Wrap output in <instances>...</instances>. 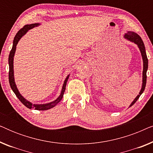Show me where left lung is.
<instances>
[{
	"label": "left lung",
	"instance_id": "8db88e82",
	"mask_svg": "<svg viewBox=\"0 0 153 153\" xmlns=\"http://www.w3.org/2000/svg\"><path fill=\"white\" fill-rule=\"evenodd\" d=\"M124 37L125 39H127V40L131 42H134L139 47V49L141 51L142 59H143V79H142V86L141 89L140 91L139 95H138L134 101L131 102L130 105H129V107H130L134 104L137 101L138 99H139L140 96L141 95V94L143 93L144 90H145L146 88V79H147V76H146V72H147L148 68V60L147 58V55H146V48L145 46H144L143 42L142 40L141 37L139 36V35L137 34V33L134 32H132V31H128L127 33H125L124 35Z\"/></svg>",
	"mask_w": 153,
	"mask_h": 153
}]
</instances>
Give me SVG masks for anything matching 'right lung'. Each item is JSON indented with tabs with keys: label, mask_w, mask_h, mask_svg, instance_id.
<instances>
[{
	"label": "right lung",
	"mask_w": 153,
	"mask_h": 153,
	"mask_svg": "<svg viewBox=\"0 0 153 153\" xmlns=\"http://www.w3.org/2000/svg\"><path fill=\"white\" fill-rule=\"evenodd\" d=\"M40 24H39V23H35V24L26 25V26H24V28H22L21 30L18 31V33H16L15 37H14V40H13V45H12V50L10 51L9 58H8V62H9V82H10V87H11L12 91L14 92L16 97H18V99L20 100L21 102H22L24 106H26L27 108H30V109L31 108H34L35 110L45 111V110L50 109V108L54 107V106H55L56 104H57L58 102L62 99L65 91V88H66L67 82H68L70 74L68 75V76L66 77L65 79L63 85H62L61 92H60V95L58 96L57 99L55 100L53 102H49V103L41 104H33L32 102L28 101V100L25 99V98L21 95L19 91V90L17 88V87H16L15 81H14V56L16 51V45H17L19 41L20 40V39L22 38V37L24 36V35L26 34V33L28 32L30 29H32L34 28V27L38 26Z\"/></svg>",
	"instance_id": "right-lung-1"
}]
</instances>
